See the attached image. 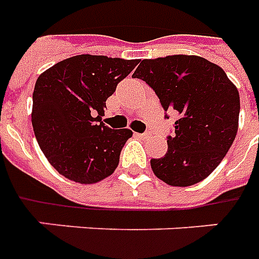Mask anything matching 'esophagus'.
<instances>
[{
    "instance_id": "obj_1",
    "label": "esophagus",
    "mask_w": 259,
    "mask_h": 259,
    "mask_svg": "<svg viewBox=\"0 0 259 259\" xmlns=\"http://www.w3.org/2000/svg\"><path fill=\"white\" fill-rule=\"evenodd\" d=\"M137 135H138L139 138H144V139H146V138H149V137H150V133H149V131H146V133L137 134Z\"/></svg>"
}]
</instances>
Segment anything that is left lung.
I'll list each match as a JSON object with an SVG mask.
<instances>
[{
    "label": "left lung",
    "instance_id": "obj_1",
    "mask_svg": "<svg viewBox=\"0 0 259 259\" xmlns=\"http://www.w3.org/2000/svg\"><path fill=\"white\" fill-rule=\"evenodd\" d=\"M133 76L155 91L166 118L167 111L177 114L166 155L150 160L156 177L174 187H188L206 179L236 138L237 88L219 65L197 56L144 60Z\"/></svg>",
    "mask_w": 259,
    "mask_h": 259
}]
</instances>
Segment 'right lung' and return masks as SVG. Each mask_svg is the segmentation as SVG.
Here are the masks:
<instances>
[{"label":"right lung","instance_id":"obj_1","mask_svg":"<svg viewBox=\"0 0 259 259\" xmlns=\"http://www.w3.org/2000/svg\"><path fill=\"white\" fill-rule=\"evenodd\" d=\"M138 60L82 54L40 75L33 92L32 124L40 149L64 177L93 184L113 174L133 131L102 121L106 100Z\"/></svg>","mask_w":259,"mask_h":259}]
</instances>
